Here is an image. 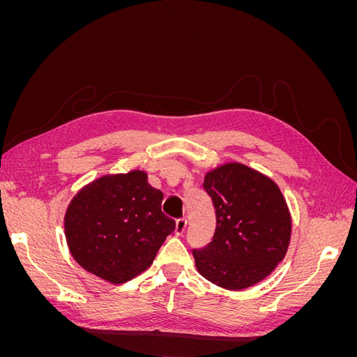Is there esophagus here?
Returning <instances> with one entry per match:
<instances>
[{
	"instance_id": "obj_1",
	"label": "esophagus",
	"mask_w": 357,
	"mask_h": 357,
	"mask_svg": "<svg viewBox=\"0 0 357 357\" xmlns=\"http://www.w3.org/2000/svg\"><path fill=\"white\" fill-rule=\"evenodd\" d=\"M186 226H188V220L186 219H177L176 220V235H181L183 232H185V229H186Z\"/></svg>"
}]
</instances>
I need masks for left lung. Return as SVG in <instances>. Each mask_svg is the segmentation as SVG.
<instances>
[{
  "label": "left lung",
  "instance_id": "left-lung-1",
  "mask_svg": "<svg viewBox=\"0 0 357 357\" xmlns=\"http://www.w3.org/2000/svg\"><path fill=\"white\" fill-rule=\"evenodd\" d=\"M215 211L211 241L193 248L198 273L229 290L250 287L287 252L291 220L275 183L243 164H225L204 178Z\"/></svg>",
  "mask_w": 357,
  "mask_h": 357
}]
</instances>
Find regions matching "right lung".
<instances>
[{"label":"right lung","mask_w":357,"mask_h":357,"mask_svg":"<svg viewBox=\"0 0 357 357\" xmlns=\"http://www.w3.org/2000/svg\"><path fill=\"white\" fill-rule=\"evenodd\" d=\"M162 198L144 171L104 176L84 186L70 202L63 223L73 257L112 283L143 273L176 229L160 210Z\"/></svg>","instance_id":"right-lung-1"}]
</instances>
